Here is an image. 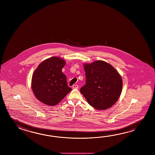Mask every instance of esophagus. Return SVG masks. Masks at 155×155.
<instances>
[{"mask_svg":"<svg viewBox=\"0 0 155 155\" xmlns=\"http://www.w3.org/2000/svg\"><path fill=\"white\" fill-rule=\"evenodd\" d=\"M73 89H78V88H79V86H78V85H76V84H75V85H73Z\"/></svg>","mask_w":155,"mask_h":155,"instance_id":"esophagus-1","label":"esophagus"}]
</instances>
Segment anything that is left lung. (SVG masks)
Listing matches in <instances>:
<instances>
[{"label": "left lung", "instance_id": "obj_1", "mask_svg": "<svg viewBox=\"0 0 155 155\" xmlns=\"http://www.w3.org/2000/svg\"><path fill=\"white\" fill-rule=\"evenodd\" d=\"M86 84L80 92L90 105L106 110L114 105L121 94L122 80L118 71L102 60L85 64Z\"/></svg>", "mask_w": 155, "mask_h": 155}]
</instances>
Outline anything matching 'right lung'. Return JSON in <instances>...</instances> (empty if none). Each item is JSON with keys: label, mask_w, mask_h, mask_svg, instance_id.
Here are the masks:
<instances>
[{"label": "right lung", "mask_w": 155, "mask_h": 155, "mask_svg": "<svg viewBox=\"0 0 155 155\" xmlns=\"http://www.w3.org/2000/svg\"><path fill=\"white\" fill-rule=\"evenodd\" d=\"M66 62L53 56L43 61L33 73L31 88L36 98L50 106L59 103L71 90L62 72Z\"/></svg>", "instance_id": "right-lung-1"}]
</instances>
